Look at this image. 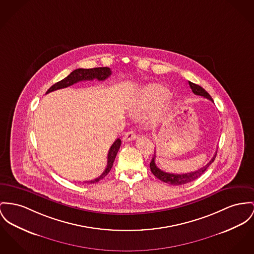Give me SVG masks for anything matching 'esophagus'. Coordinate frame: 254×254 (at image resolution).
<instances>
[{"label":"esophagus","mask_w":254,"mask_h":254,"mask_svg":"<svg viewBox=\"0 0 254 254\" xmlns=\"http://www.w3.org/2000/svg\"><path fill=\"white\" fill-rule=\"evenodd\" d=\"M135 134L134 132H127L124 136H123V140L124 141H130L132 139H135Z\"/></svg>","instance_id":"esophagus-1"}]
</instances>
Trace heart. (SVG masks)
Masks as SVG:
<instances>
[{
	"mask_svg": "<svg viewBox=\"0 0 254 254\" xmlns=\"http://www.w3.org/2000/svg\"><path fill=\"white\" fill-rule=\"evenodd\" d=\"M169 96V90L161 85L150 84L141 88L135 97L129 102L127 108L132 116H141L151 110L157 104V109L151 119V123L156 125L163 121L169 115L170 103L166 98Z\"/></svg>",
	"mask_w": 254,
	"mask_h": 254,
	"instance_id": "obj_1",
	"label": "heart"
}]
</instances>
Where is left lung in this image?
Here are the masks:
<instances>
[{"mask_svg": "<svg viewBox=\"0 0 254 254\" xmlns=\"http://www.w3.org/2000/svg\"><path fill=\"white\" fill-rule=\"evenodd\" d=\"M189 85L191 88V91L195 94V95H200L203 96L204 98H207L209 99L210 101L213 102L212 97L210 96V94L202 88L200 85H196V84H193L191 82L189 81ZM216 155L211 159V161L206 165L204 166L201 169L196 170V171H192V172H189V173H184V174H174V173H169V172H165L163 171L162 169H159L157 166H156V163H155V160H156V151L153 155L152 160H151V163H150V169H151V172L153 174L158 178L160 179L161 181L165 182V183H168L169 185H174V186H180V185H184L187 183H190L195 179H197L198 177H200L202 175L203 173L205 172V170L209 168V166L215 161V158H216Z\"/></svg>", "mask_w": 254, "mask_h": 254, "instance_id": "8db88e82", "label": "left lung"}]
</instances>
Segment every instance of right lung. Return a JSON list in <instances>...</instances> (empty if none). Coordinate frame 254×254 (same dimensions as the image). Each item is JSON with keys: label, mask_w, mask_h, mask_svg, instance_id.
<instances>
[{"label": "right lung", "mask_w": 254, "mask_h": 254, "mask_svg": "<svg viewBox=\"0 0 254 254\" xmlns=\"http://www.w3.org/2000/svg\"><path fill=\"white\" fill-rule=\"evenodd\" d=\"M111 75H112V71L109 67L89 68V69L79 68V69H76L73 72H71L67 77L64 78V80H62V81L56 83L55 85H52L51 87L47 90L46 93H49V92H52V91L57 90V89L67 87V86L74 85V84H76L78 82H81V81H92L94 79H96L98 81H105ZM120 145H121V139L118 138L113 143V145L111 146V148L109 150L107 167H106V169L104 170V172L102 173L99 177H97L93 180H90V181H86L85 183L93 184V183L99 182L104 177H106L108 175V173L110 172V170L112 169V167L114 165V162L116 160L117 154L119 152Z\"/></svg>", "instance_id": "add662e5"}]
</instances>
